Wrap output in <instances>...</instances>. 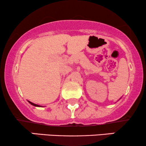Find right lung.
<instances>
[{"label":"right lung","instance_id":"obj_1","mask_svg":"<svg viewBox=\"0 0 146 146\" xmlns=\"http://www.w3.org/2000/svg\"><path fill=\"white\" fill-rule=\"evenodd\" d=\"M29 102L30 104H31V105H33V106H38V107H40V106H39V105H37V104H33V103H32V102H29V101H28Z\"/></svg>","mask_w":146,"mask_h":146}]
</instances>
